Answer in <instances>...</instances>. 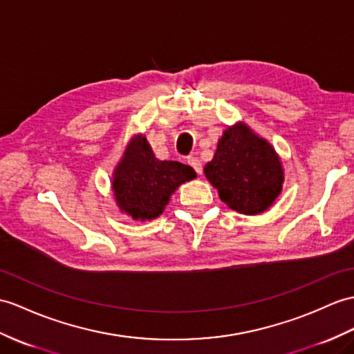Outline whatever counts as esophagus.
<instances>
[{
  "mask_svg": "<svg viewBox=\"0 0 354 354\" xmlns=\"http://www.w3.org/2000/svg\"><path fill=\"white\" fill-rule=\"evenodd\" d=\"M187 162H189V165H191V167L196 171L198 176L203 174V163H201L200 159L191 156V158H187Z\"/></svg>",
  "mask_w": 354,
  "mask_h": 354,
  "instance_id": "34e87169",
  "label": "esophagus"
}]
</instances>
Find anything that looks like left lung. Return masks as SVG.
<instances>
[{"instance_id": "8db88e82", "label": "left lung", "mask_w": 354, "mask_h": 354, "mask_svg": "<svg viewBox=\"0 0 354 354\" xmlns=\"http://www.w3.org/2000/svg\"><path fill=\"white\" fill-rule=\"evenodd\" d=\"M204 176L218 189L221 201L248 216L270 209L283 185L279 154L243 122L223 131Z\"/></svg>"}]
</instances>
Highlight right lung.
<instances>
[{
    "mask_svg": "<svg viewBox=\"0 0 354 354\" xmlns=\"http://www.w3.org/2000/svg\"><path fill=\"white\" fill-rule=\"evenodd\" d=\"M196 172L176 160H159L142 133L133 135L112 172L111 191L122 213L133 221L159 218L180 185Z\"/></svg>",
    "mask_w": 354,
    "mask_h": 354,
    "instance_id": "1",
    "label": "right lung"
}]
</instances>
